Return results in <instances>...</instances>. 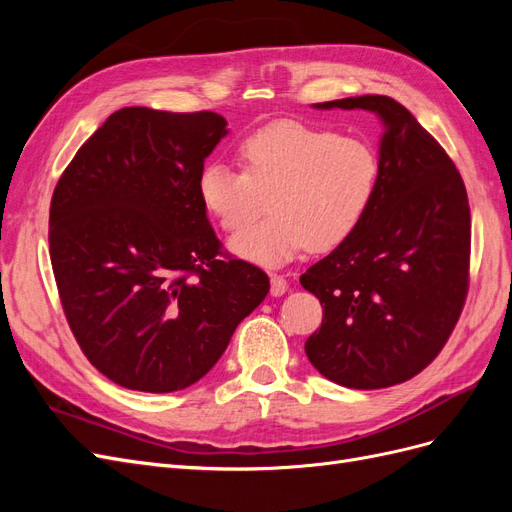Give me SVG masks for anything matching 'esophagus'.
<instances>
[{
  "label": "esophagus",
  "instance_id": "esophagus-1",
  "mask_svg": "<svg viewBox=\"0 0 512 512\" xmlns=\"http://www.w3.org/2000/svg\"><path fill=\"white\" fill-rule=\"evenodd\" d=\"M288 290V282L284 275H271V294L273 297H282V294Z\"/></svg>",
  "mask_w": 512,
  "mask_h": 512
}]
</instances>
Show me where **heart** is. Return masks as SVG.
Returning <instances> with one entry per match:
<instances>
[{
	"mask_svg": "<svg viewBox=\"0 0 512 512\" xmlns=\"http://www.w3.org/2000/svg\"><path fill=\"white\" fill-rule=\"evenodd\" d=\"M243 170L200 168V205L226 232H239L264 208L272 215L230 241L237 256L280 267L301 252H329L348 241L374 203L380 160L367 141L301 121H277L239 145Z\"/></svg>",
	"mask_w": 512,
	"mask_h": 512,
	"instance_id": "1",
	"label": "heart"
}]
</instances>
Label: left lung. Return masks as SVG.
<instances>
[{
  "mask_svg": "<svg viewBox=\"0 0 512 512\" xmlns=\"http://www.w3.org/2000/svg\"><path fill=\"white\" fill-rule=\"evenodd\" d=\"M384 121L380 183L354 235L301 275L322 305L305 354L348 389L414 378L451 337L470 288V205L442 145L389 96L322 102Z\"/></svg>",
  "mask_w": 512,
  "mask_h": 512,
  "instance_id": "8db88e82",
  "label": "left lung"
}]
</instances>
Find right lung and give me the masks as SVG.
Wrapping results in <instances>:
<instances>
[{
  "instance_id": "1",
  "label": "right lung",
  "mask_w": 512,
  "mask_h": 512,
  "mask_svg": "<svg viewBox=\"0 0 512 512\" xmlns=\"http://www.w3.org/2000/svg\"><path fill=\"white\" fill-rule=\"evenodd\" d=\"M226 132L211 111L121 108L55 185L61 307L89 363L123 389H188L267 297V273L222 250L196 190Z\"/></svg>"
}]
</instances>
